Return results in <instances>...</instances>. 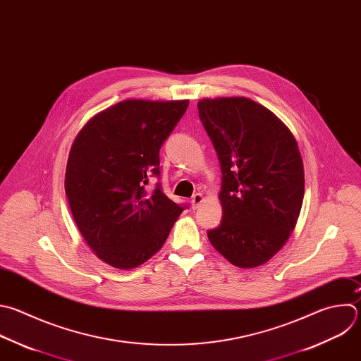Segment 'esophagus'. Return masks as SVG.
<instances>
[{
    "instance_id": "esophagus-1",
    "label": "esophagus",
    "mask_w": 361,
    "mask_h": 361,
    "mask_svg": "<svg viewBox=\"0 0 361 361\" xmlns=\"http://www.w3.org/2000/svg\"><path fill=\"white\" fill-rule=\"evenodd\" d=\"M202 201H204V197H202V194H194L192 195V198L190 200V202H191V207H192V209H197V208H200V205L202 204Z\"/></svg>"
}]
</instances>
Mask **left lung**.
<instances>
[{
	"label": "left lung",
	"instance_id": "1",
	"mask_svg": "<svg viewBox=\"0 0 361 361\" xmlns=\"http://www.w3.org/2000/svg\"><path fill=\"white\" fill-rule=\"evenodd\" d=\"M197 106L222 173V221L207 232L209 243L235 267L264 265L285 245L300 214L305 171L298 143L251 99H202Z\"/></svg>",
	"mask_w": 361,
	"mask_h": 361
}]
</instances>
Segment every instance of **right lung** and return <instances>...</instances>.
<instances>
[{
  "label": "right lung",
  "mask_w": 361,
  "mask_h": 361,
  "mask_svg": "<svg viewBox=\"0 0 361 361\" xmlns=\"http://www.w3.org/2000/svg\"><path fill=\"white\" fill-rule=\"evenodd\" d=\"M188 100H123L93 116L78 133L66 164L65 191L73 219L92 251L118 269H133L166 243L187 208L160 183V149Z\"/></svg>",
  "instance_id": "right-lung-1"
}]
</instances>
